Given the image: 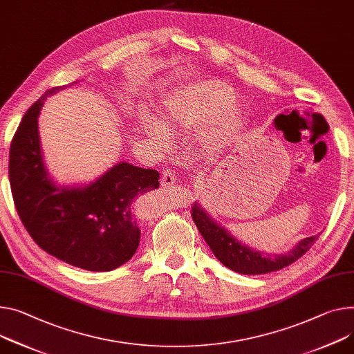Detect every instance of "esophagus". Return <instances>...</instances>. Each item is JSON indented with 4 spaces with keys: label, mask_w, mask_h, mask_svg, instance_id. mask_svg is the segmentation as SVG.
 <instances>
[{
    "label": "esophagus",
    "mask_w": 354,
    "mask_h": 354,
    "mask_svg": "<svg viewBox=\"0 0 354 354\" xmlns=\"http://www.w3.org/2000/svg\"><path fill=\"white\" fill-rule=\"evenodd\" d=\"M176 184V176L170 169H166L161 176V187H173Z\"/></svg>",
    "instance_id": "1"
}]
</instances>
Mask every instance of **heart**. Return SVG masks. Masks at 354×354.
Here are the masks:
<instances>
[{
    "label": "heart",
    "instance_id": "b5f03b06",
    "mask_svg": "<svg viewBox=\"0 0 354 354\" xmlns=\"http://www.w3.org/2000/svg\"><path fill=\"white\" fill-rule=\"evenodd\" d=\"M234 89L221 80H208L178 92L166 106L162 124L171 130H197L207 126V143L216 149L238 130L239 116L232 106ZM145 130L166 140L153 118H145Z\"/></svg>",
    "mask_w": 354,
    "mask_h": 354
}]
</instances>
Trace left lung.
Here are the masks:
<instances>
[{
	"mask_svg": "<svg viewBox=\"0 0 354 354\" xmlns=\"http://www.w3.org/2000/svg\"><path fill=\"white\" fill-rule=\"evenodd\" d=\"M192 216L212 254L223 265L243 275H262L268 272L279 270L304 257L319 238L317 235L305 238L290 252L272 257L254 251L243 245L242 242H238L220 224H216L198 203L193 204Z\"/></svg>",
	"mask_w": 354,
	"mask_h": 354,
	"instance_id": "1",
	"label": "left lung"
}]
</instances>
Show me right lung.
Instances as JSON below:
<instances>
[{"mask_svg":"<svg viewBox=\"0 0 354 354\" xmlns=\"http://www.w3.org/2000/svg\"><path fill=\"white\" fill-rule=\"evenodd\" d=\"M64 88L48 89L14 134L8 165L12 198L39 248L72 266L107 272L126 263L138 250L140 230L130 205L158 188L160 174L122 161L85 187L53 184L41 154L38 115L44 100Z\"/></svg>","mask_w":354,"mask_h":354,"instance_id":"right-lung-1","label":"right lung"}]
</instances>
